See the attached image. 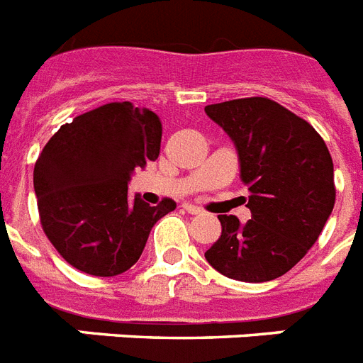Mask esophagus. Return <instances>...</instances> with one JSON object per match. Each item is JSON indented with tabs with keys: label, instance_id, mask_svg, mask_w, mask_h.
Here are the masks:
<instances>
[{
	"label": "esophagus",
	"instance_id": "1",
	"mask_svg": "<svg viewBox=\"0 0 363 363\" xmlns=\"http://www.w3.org/2000/svg\"><path fill=\"white\" fill-rule=\"evenodd\" d=\"M184 210L187 211V213H191V216H199V213H202V210L193 204H184Z\"/></svg>",
	"mask_w": 363,
	"mask_h": 363
}]
</instances>
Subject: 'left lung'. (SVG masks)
<instances>
[{"label": "left lung", "mask_w": 363, "mask_h": 363, "mask_svg": "<svg viewBox=\"0 0 363 363\" xmlns=\"http://www.w3.org/2000/svg\"><path fill=\"white\" fill-rule=\"evenodd\" d=\"M206 114L234 142L251 219L219 216L221 236L206 260L230 279L281 277L317 242L335 204L333 163L323 136L266 97L208 104Z\"/></svg>", "instance_id": "obj_1"}]
</instances>
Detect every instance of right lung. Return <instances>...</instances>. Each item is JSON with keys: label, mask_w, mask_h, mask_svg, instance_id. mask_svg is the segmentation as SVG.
I'll use <instances>...</instances> for the list:
<instances>
[{"label": "right lung", "mask_w": 363, "mask_h": 363, "mask_svg": "<svg viewBox=\"0 0 363 363\" xmlns=\"http://www.w3.org/2000/svg\"><path fill=\"white\" fill-rule=\"evenodd\" d=\"M163 125L129 101L108 103L60 127L43 147L33 187L43 230L72 268L112 277L140 259L153 225L176 210L127 196L136 168L155 161Z\"/></svg>", "instance_id": "right-lung-1"}]
</instances>
